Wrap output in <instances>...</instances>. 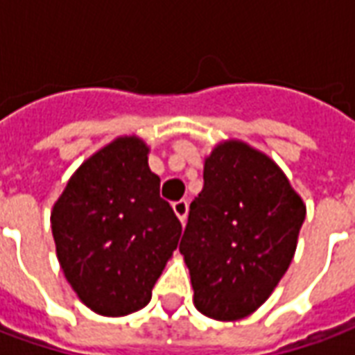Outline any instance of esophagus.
<instances>
[{
	"label": "esophagus",
	"instance_id": "esophagus-1",
	"mask_svg": "<svg viewBox=\"0 0 355 355\" xmlns=\"http://www.w3.org/2000/svg\"><path fill=\"white\" fill-rule=\"evenodd\" d=\"M173 211H175V215L180 218V223H184L186 215H188V201L186 200L175 201V203H173Z\"/></svg>",
	"mask_w": 355,
	"mask_h": 355
}]
</instances>
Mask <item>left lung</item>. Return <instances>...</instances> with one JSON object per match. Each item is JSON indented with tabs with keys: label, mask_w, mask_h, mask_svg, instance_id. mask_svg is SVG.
I'll list each match as a JSON object with an SVG mask.
<instances>
[{
	"label": "left lung",
	"mask_w": 355,
	"mask_h": 355,
	"mask_svg": "<svg viewBox=\"0 0 355 355\" xmlns=\"http://www.w3.org/2000/svg\"><path fill=\"white\" fill-rule=\"evenodd\" d=\"M304 216L300 196L266 154L239 140L218 144L178 247L196 308L234 321L264 304L293 261Z\"/></svg>",
	"instance_id": "left-lung-1"
}]
</instances>
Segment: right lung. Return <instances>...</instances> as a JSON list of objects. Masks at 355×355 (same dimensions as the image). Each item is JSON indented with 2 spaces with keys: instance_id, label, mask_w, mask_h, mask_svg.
Returning a JSON list of instances; mask_svg holds the SVG:
<instances>
[{
  "instance_id": "obj_1",
  "label": "right lung",
  "mask_w": 355,
  "mask_h": 355,
  "mask_svg": "<svg viewBox=\"0 0 355 355\" xmlns=\"http://www.w3.org/2000/svg\"><path fill=\"white\" fill-rule=\"evenodd\" d=\"M51 228L76 295L112 318L150 302L182 232L137 137H119L73 173L53 207Z\"/></svg>"
}]
</instances>
